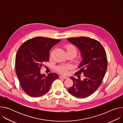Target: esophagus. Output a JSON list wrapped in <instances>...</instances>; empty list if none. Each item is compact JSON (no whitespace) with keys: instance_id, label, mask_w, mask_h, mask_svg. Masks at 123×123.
<instances>
[{"instance_id":"34e87169","label":"esophagus","mask_w":123,"mask_h":123,"mask_svg":"<svg viewBox=\"0 0 123 123\" xmlns=\"http://www.w3.org/2000/svg\"><path fill=\"white\" fill-rule=\"evenodd\" d=\"M59 78H63V79H67L68 77H66V76H63V75H61L59 76Z\"/></svg>"}]
</instances>
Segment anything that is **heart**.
<instances>
[{
	"mask_svg": "<svg viewBox=\"0 0 123 123\" xmlns=\"http://www.w3.org/2000/svg\"><path fill=\"white\" fill-rule=\"evenodd\" d=\"M65 48L66 49L67 53H68V52H74V53H75L76 55L77 49L74 45L71 44H68L65 46ZM71 66L70 65H61L57 66L56 68V70L58 73L61 74H68V70L71 69Z\"/></svg>",
	"mask_w": 123,
	"mask_h": 123,
	"instance_id": "b5f03b06",
	"label": "heart"
}]
</instances>
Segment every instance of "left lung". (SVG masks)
<instances>
[{"mask_svg":"<svg viewBox=\"0 0 123 123\" xmlns=\"http://www.w3.org/2000/svg\"><path fill=\"white\" fill-rule=\"evenodd\" d=\"M67 40L79 49L82 58L78 66L79 70L74 75L83 74L85 77L83 80L70 77L74 84L69 87L68 92L78 98H86L96 91L106 74L108 66L106 51L100 42L88 37H72Z\"/></svg>","mask_w":123,"mask_h":123,"instance_id":"left-lung-1","label":"left lung"}]
</instances>
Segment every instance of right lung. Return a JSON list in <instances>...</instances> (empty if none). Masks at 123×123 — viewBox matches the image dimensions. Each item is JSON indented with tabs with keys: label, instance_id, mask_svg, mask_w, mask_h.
Listing matches in <instances>:
<instances>
[{
	"label": "right lung",
	"instance_id": "1",
	"mask_svg": "<svg viewBox=\"0 0 123 123\" xmlns=\"http://www.w3.org/2000/svg\"><path fill=\"white\" fill-rule=\"evenodd\" d=\"M61 41L43 37L27 40L19 47L15 57V72L24 92L32 97L47 93L58 75L50 73L47 76L41 74L40 69L49 59V50Z\"/></svg>",
	"mask_w": 123,
	"mask_h": 123
}]
</instances>
